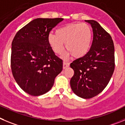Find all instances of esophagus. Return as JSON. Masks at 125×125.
<instances>
[{"instance_id": "34e87169", "label": "esophagus", "mask_w": 125, "mask_h": 125, "mask_svg": "<svg viewBox=\"0 0 125 125\" xmlns=\"http://www.w3.org/2000/svg\"><path fill=\"white\" fill-rule=\"evenodd\" d=\"M69 65H70V63L64 61L63 65V69H65V68H67V67H69Z\"/></svg>"}]
</instances>
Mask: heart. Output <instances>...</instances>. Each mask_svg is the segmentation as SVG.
<instances>
[{"mask_svg": "<svg viewBox=\"0 0 125 125\" xmlns=\"http://www.w3.org/2000/svg\"><path fill=\"white\" fill-rule=\"evenodd\" d=\"M92 29L86 23H72L58 28L56 34L50 33L48 42L55 53L62 54L64 43L68 55L75 58L83 57L89 51L92 40Z\"/></svg>", "mask_w": 125, "mask_h": 125, "instance_id": "obj_1", "label": "heart"}]
</instances>
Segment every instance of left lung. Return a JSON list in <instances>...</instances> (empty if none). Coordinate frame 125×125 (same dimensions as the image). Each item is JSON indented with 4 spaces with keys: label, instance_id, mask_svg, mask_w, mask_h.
Segmentation results:
<instances>
[{
    "label": "left lung",
    "instance_id": "8db88e82",
    "mask_svg": "<svg viewBox=\"0 0 125 125\" xmlns=\"http://www.w3.org/2000/svg\"><path fill=\"white\" fill-rule=\"evenodd\" d=\"M85 21L93 29V41L87 53L70 63L74 70L70 86L77 96L88 99L100 93L112 78L115 49L112 37L100 25L93 20Z\"/></svg>",
    "mask_w": 125,
    "mask_h": 125
}]
</instances>
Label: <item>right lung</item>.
I'll return each instance as SVG.
<instances>
[{
  "label": "right lung",
  "instance_id": "add662e5",
  "mask_svg": "<svg viewBox=\"0 0 125 125\" xmlns=\"http://www.w3.org/2000/svg\"><path fill=\"white\" fill-rule=\"evenodd\" d=\"M63 19H36L17 32L12 43L11 69L19 86L29 95L49 92L63 68L48 42L53 28Z\"/></svg>",
  "mask_w": 125,
  "mask_h": 125
}]
</instances>
